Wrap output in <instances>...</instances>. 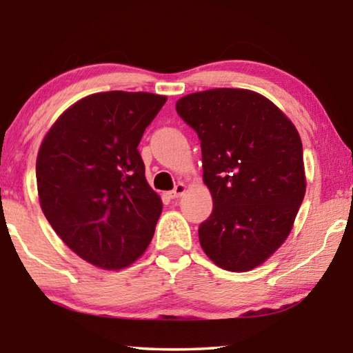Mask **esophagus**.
Instances as JSON below:
<instances>
[{
    "label": "esophagus",
    "instance_id": "obj_1",
    "mask_svg": "<svg viewBox=\"0 0 353 353\" xmlns=\"http://www.w3.org/2000/svg\"><path fill=\"white\" fill-rule=\"evenodd\" d=\"M185 192H186L185 183H178V185L175 186V190L168 192V197H170V199H176V197H181L183 194H185Z\"/></svg>",
    "mask_w": 353,
    "mask_h": 353
}]
</instances>
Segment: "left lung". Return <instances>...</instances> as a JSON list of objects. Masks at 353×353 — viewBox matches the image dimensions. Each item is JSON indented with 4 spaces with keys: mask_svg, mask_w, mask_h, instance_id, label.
I'll return each mask as SVG.
<instances>
[{
    "mask_svg": "<svg viewBox=\"0 0 353 353\" xmlns=\"http://www.w3.org/2000/svg\"><path fill=\"white\" fill-rule=\"evenodd\" d=\"M175 108L201 139L202 180L214 201L199 226L202 250L228 272L257 268L288 239L305 196L297 128L272 101L243 88L191 93Z\"/></svg>",
    "mask_w": 353,
    "mask_h": 353,
    "instance_id": "1",
    "label": "left lung"
}]
</instances>
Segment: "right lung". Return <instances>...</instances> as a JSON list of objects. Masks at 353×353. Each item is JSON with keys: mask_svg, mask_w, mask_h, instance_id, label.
Returning a JSON list of instances; mask_svg holds the SVG:
<instances>
[{"mask_svg": "<svg viewBox=\"0 0 353 353\" xmlns=\"http://www.w3.org/2000/svg\"><path fill=\"white\" fill-rule=\"evenodd\" d=\"M167 96L104 91L62 112L37 156V188L52 230L80 259L122 270L151 243L162 199L138 144Z\"/></svg>", "mask_w": 353, "mask_h": 353, "instance_id": "add662e5", "label": "right lung"}]
</instances>
